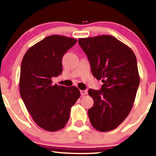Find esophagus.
I'll list each match as a JSON object with an SVG mask.
<instances>
[{"label":"esophagus","mask_w":156,"mask_h":156,"mask_svg":"<svg viewBox=\"0 0 156 156\" xmlns=\"http://www.w3.org/2000/svg\"><path fill=\"white\" fill-rule=\"evenodd\" d=\"M80 94H81L82 96L86 95L87 94V90H80Z\"/></svg>","instance_id":"1"}]
</instances>
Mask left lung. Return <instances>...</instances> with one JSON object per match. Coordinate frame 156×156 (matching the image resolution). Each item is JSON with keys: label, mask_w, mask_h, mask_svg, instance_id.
<instances>
[{"label": "left lung", "mask_w": 156, "mask_h": 156, "mask_svg": "<svg viewBox=\"0 0 156 156\" xmlns=\"http://www.w3.org/2000/svg\"><path fill=\"white\" fill-rule=\"evenodd\" d=\"M85 52L93 76L102 80L101 90H89L94 105L88 110L96 130L115 129L131 110L139 86L136 55L130 48L110 35L78 39Z\"/></svg>", "instance_id": "left-lung-1"}]
</instances>
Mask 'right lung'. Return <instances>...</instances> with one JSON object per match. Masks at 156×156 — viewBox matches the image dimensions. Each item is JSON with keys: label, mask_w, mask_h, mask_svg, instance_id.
Segmentation results:
<instances>
[{"label": "right lung", "mask_w": 156, "mask_h": 156, "mask_svg": "<svg viewBox=\"0 0 156 156\" xmlns=\"http://www.w3.org/2000/svg\"><path fill=\"white\" fill-rule=\"evenodd\" d=\"M77 39L51 35L30 48L22 60L20 93L27 110L40 128L57 131L69 120L71 107L80 98L76 87L55 84L62 73V57Z\"/></svg>", "instance_id": "add662e5"}]
</instances>
